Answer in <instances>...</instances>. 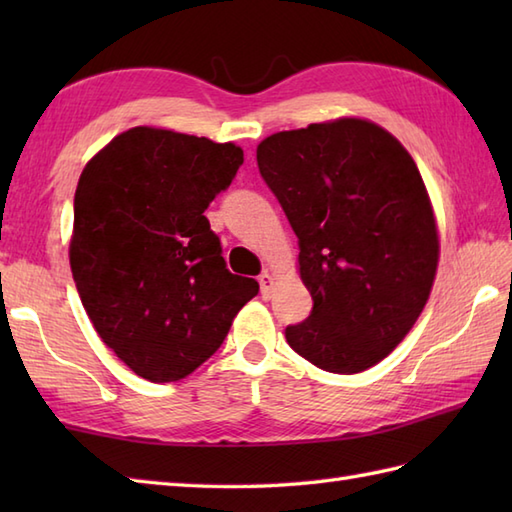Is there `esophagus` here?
<instances>
[{"instance_id": "1", "label": "esophagus", "mask_w": 512, "mask_h": 512, "mask_svg": "<svg viewBox=\"0 0 512 512\" xmlns=\"http://www.w3.org/2000/svg\"><path fill=\"white\" fill-rule=\"evenodd\" d=\"M273 286H275V279H273V275L268 273H262L259 275V288H262V297L264 299H270V295H273Z\"/></svg>"}]
</instances>
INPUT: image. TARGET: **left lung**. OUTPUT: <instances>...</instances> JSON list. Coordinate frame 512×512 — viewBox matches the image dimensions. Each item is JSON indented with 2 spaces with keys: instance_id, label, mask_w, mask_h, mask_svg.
<instances>
[{
  "instance_id": "left-lung-1",
  "label": "left lung",
  "mask_w": 512,
  "mask_h": 512,
  "mask_svg": "<svg viewBox=\"0 0 512 512\" xmlns=\"http://www.w3.org/2000/svg\"><path fill=\"white\" fill-rule=\"evenodd\" d=\"M257 167L299 237L314 301L288 345L332 374L383 361L420 317L440 255L409 151L376 123L336 118L264 138Z\"/></svg>"
}]
</instances>
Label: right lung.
<instances>
[{
	"label": "right lung",
	"mask_w": 512,
	"mask_h": 512,
	"mask_svg": "<svg viewBox=\"0 0 512 512\" xmlns=\"http://www.w3.org/2000/svg\"><path fill=\"white\" fill-rule=\"evenodd\" d=\"M242 162L233 143L132 127L81 173L74 284L103 343L151 383L198 369L259 292L255 279L226 268L204 215Z\"/></svg>",
	"instance_id": "obj_1"
}]
</instances>
